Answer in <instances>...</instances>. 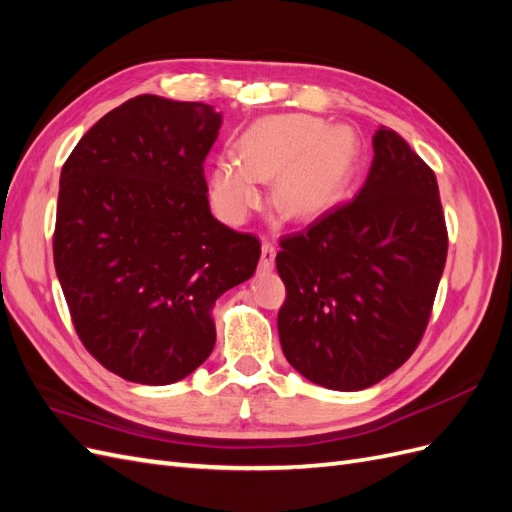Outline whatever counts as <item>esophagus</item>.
Listing matches in <instances>:
<instances>
[{
    "instance_id": "34e87169",
    "label": "esophagus",
    "mask_w": 512,
    "mask_h": 512,
    "mask_svg": "<svg viewBox=\"0 0 512 512\" xmlns=\"http://www.w3.org/2000/svg\"><path fill=\"white\" fill-rule=\"evenodd\" d=\"M275 245L271 241H262V250H260V269L262 271H271L275 265Z\"/></svg>"
}]
</instances>
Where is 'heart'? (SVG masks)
<instances>
[{
  "instance_id": "1",
  "label": "heart",
  "mask_w": 512,
  "mask_h": 512,
  "mask_svg": "<svg viewBox=\"0 0 512 512\" xmlns=\"http://www.w3.org/2000/svg\"><path fill=\"white\" fill-rule=\"evenodd\" d=\"M359 138L346 126L327 128L309 115H271L254 121L237 141V160L213 164L209 190L226 220L241 222L260 205V181L284 220L309 222L333 209L356 173Z\"/></svg>"
}]
</instances>
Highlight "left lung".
Returning a JSON list of instances; mask_svg holds the SVG:
<instances>
[{"label":"left lung","instance_id":"obj_1","mask_svg":"<svg viewBox=\"0 0 512 512\" xmlns=\"http://www.w3.org/2000/svg\"><path fill=\"white\" fill-rule=\"evenodd\" d=\"M280 247L288 363L333 391L367 389L404 365L427 329L448 252L436 175L382 126L361 192Z\"/></svg>","mask_w":512,"mask_h":512}]
</instances>
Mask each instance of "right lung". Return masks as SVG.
I'll list each match as a JSON object with an SVG mask.
<instances>
[{
  "instance_id": "1",
  "label": "right lung",
  "mask_w": 512,
  "mask_h": 512,
  "mask_svg": "<svg viewBox=\"0 0 512 512\" xmlns=\"http://www.w3.org/2000/svg\"><path fill=\"white\" fill-rule=\"evenodd\" d=\"M222 115L136 96L72 149L53 260L74 331L123 380H183L215 346L213 305L250 280L260 241L209 211L205 158Z\"/></svg>"
}]
</instances>
